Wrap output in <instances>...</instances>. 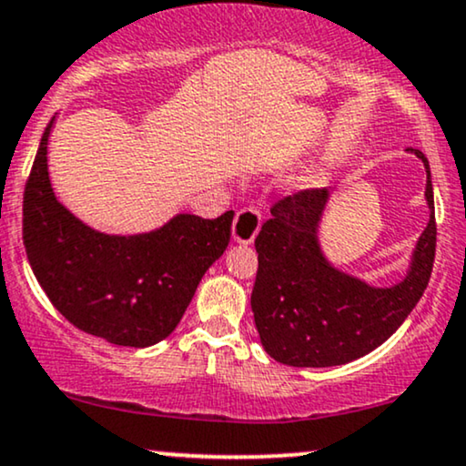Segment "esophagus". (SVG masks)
<instances>
[{
    "label": "esophagus",
    "mask_w": 466,
    "mask_h": 466,
    "mask_svg": "<svg viewBox=\"0 0 466 466\" xmlns=\"http://www.w3.org/2000/svg\"><path fill=\"white\" fill-rule=\"evenodd\" d=\"M262 223V213L256 208V206H247V208H240L237 213V219H234L232 226V237L237 243L249 245L256 238L258 229H260Z\"/></svg>",
    "instance_id": "34e87169"
}]
</instances>
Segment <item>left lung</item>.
Segmentation results:
<instances>
[{"mask_svg":"<svg viewBox=\"0 0 466 466\" xmlns=\"http://www.w3.org/2000/svg\"><path fill=\"white\" fill-rule=\"evenodd\" d=\"M430 223L417 240L409 275L393 288H372L339 273L316 240L329 193L303 189L270 206L256 237L258 273L251 309L264 350L292 368H329L355 361L390 339L426 290L437 251V219L430 165Z\"/></svg>","mask_w":466,"mask_h":466,"instance_id":"1","label":"left lung"}]
</instances>
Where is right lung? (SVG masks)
I'll list each match as a JSON object with an SVG mask.
<instances>
[{
	"label": "right lung",
	"instance_id": "right-lung-1",
	"mask_svg": "<svg viewBox=\"0 0 466 466\" xmlns=\"http://www.w3.org/2000/svg\"><path fill=\"white\" fill-rule=\"evenodd\" d=\"M23 193V245L49 301L70 325L117 346L157 344L174 331L202 275L226 251L234 210L217 219L178 215L141 237H107L53 196L46 139Z\"/></svg>",
	"mask_w": 466,
	"mask_h": 466
}]
</instances>
